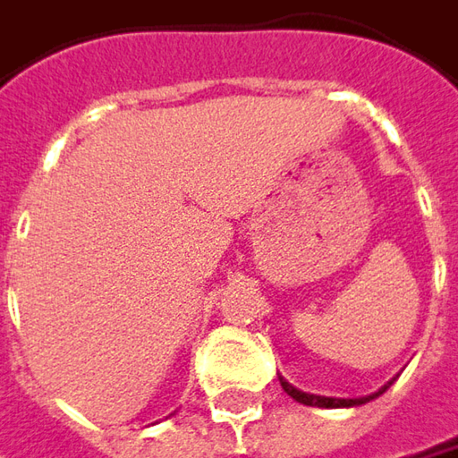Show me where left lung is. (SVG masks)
Listing matches in <instances>:
<instances>
[{
	"label": "left lung",
	"mask_w": 458,
	"mask_h": 458,
	"mask_svg": "<svg viewBox=\"0 0 458 458\" xmlns=\"http://www.w3.org/2000/svg\"><path fill=\"white\" fill-rule=\"evenodd\" d=\"M282 383V388H284V394L293 395L297 403H305V406H318V408H351V406H360V403H368V401H373V398H378L380 394H386L388 391V386L394 383H388V386H383L378 394L373 395H365V398H325V395H312V394H302V391H297L294 386H290L287 380L279 378Z\"/></svg>",
	"instance_id": "8db88e82"
}]
</instances>
